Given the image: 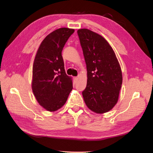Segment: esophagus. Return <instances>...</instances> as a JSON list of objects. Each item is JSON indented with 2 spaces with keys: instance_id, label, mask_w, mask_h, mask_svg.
<instances>
[{
  "instance_id": "34e87169",
  "label": "esophagus",
  "mask_w": 153,
  "mask_h": 153,
  "mask_svg": "<svg viewBox=\"0 0 153 153\" xmlns=\"http://www.w3.org/2000/svg\"><path fill=\"white\" fill-rule=\"evenodd\" d=\"M77 79H78L77 77H74V80H77Z\"/></svg>"
}]
</instances>
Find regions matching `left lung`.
Instances as JSON below:
<instances>
[{
  "label": "left lung",
  "instance_id": "left-lung-1",
  "mask_svg": "<svg viewBox=\"0 0 153 153\" xmlns=\"http://www.w3.org/2000/svg\"><path fill=\"white\" fill-rule=\"evenodd\" d=\"M87 69L82 96L88 108L97 114L110 111L117 103L122 84L118 61L109 43L88 29L77 30Z\"/></svg>",
  "mask_w": 153,
  "mask_h": 153
}]
</instances>
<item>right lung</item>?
I'll list each match as a JSON object with an SVG mask.
<instances>
[{
  "instance_id": "right-lung-1",
  "label": "right lung",
  "mask_w": 153,
  "mask_h": 153,
  "mask_svg": "<svg viewBox=\"0 0 153 153\" xmlns=\"http://www.w3.org/2000/svg\"><path fill=\"white\" fill-rule=\"evenodd\" d=\"M74 32L73 29L62 27L50 33L39 45L34 60L33 92L39 104L50 111L60 108L72 89L62 51Z\"/></svg>"
}]
</instances>
